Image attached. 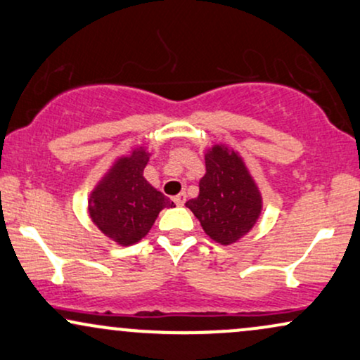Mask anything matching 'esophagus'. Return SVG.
<instances>
[{"label": "esophagus", "instance_id": "1", "mask_svg": "<svg viewBox=\"0 0 360 360\" xmlns=\"http://www.w3.org/2000/svg\"><path fill=\"white\" fill-rule=\"evenodd\" d=\"M172 201H174L177 206H183L184 202H186V194H184V193L177 194V196H174V199H172Z\"/></svg>", "mask_w": 360, "mask_h": 360}]
</instances>
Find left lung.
Returning <instances> with one entry per match:
<instances>
[{"mask_svg":"<svg viewBox=\"0 0 360 360\" xmlns=\"http://www.w3.org/2000/svg\"><path fill=\"white\" fill-rule=\"evenodd\" d=\"M205 159L206 174L199 181V196L189 199L186 206L206 235L221 245H231L257 223L262 196L235 150L214 146Z\"/></svg>","mask_w":360,"mask_h":360,"instance_id":"obj_1","label":"left lung"}]
</instances>
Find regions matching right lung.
<instances>
[{"mask_svg":"<svg viewBox=\"0 0 360 360\" xmlns=\"http://www.w3.org/2000/svg\"><path fill=\"white\" fill-rule=\"evenodd\" d=\"M149 154L137 149L119 159L90 196V218L105 236L119 245H132L144 238L171 199L146 181L144 167Z\"/></svg>","mask_w":360,"mask_h":360,"instance_id":"obj_1","label":"right lung"}]
</instances>
